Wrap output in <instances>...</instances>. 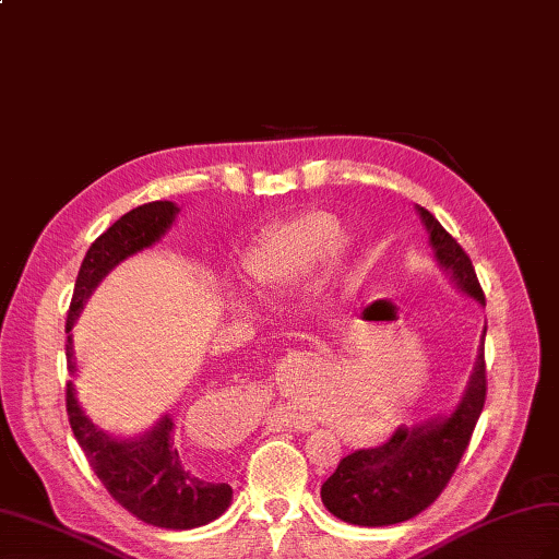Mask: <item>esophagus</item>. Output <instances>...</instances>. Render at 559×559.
Returning a JSON list of instances; mask_svg holds the SVG:
<instances>
[{
	"label": "esophagus",
	"instance_id": "34e87169",
	"mask_svg": "<svg viewBox=\"0 0 559 559\" xmlns=\"http://www.w3.org/2000/svg\"><path fill=\"white\" fill-rule=\"evenodd\" d=\"M276 423L285 429H290V432H309V429H311V418L305 416V413L297 411V408L278 411Z\"/></svg>",
	"mask_w": 559,
	"mask_h": 559
}]
</instances>
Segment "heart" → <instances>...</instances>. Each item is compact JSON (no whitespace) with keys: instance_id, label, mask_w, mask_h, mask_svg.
I'll return each instance as SVG.
<instances>
[{"instance_id":"heart-1","label":"heart","mask_w":559,"mask_h":559,"mask_svg":"<svg viewBox=\"0 0 559 559\" xmlns=\"http://www.w3.org/2000/svg\"><path fill=\"white\" fill-rule=\"evenodd\" d=\"M319 264L317 290L333 295L345 288L352 276L349 238L328 212H302L283 222L254 242L242 257V276L254 288H281L309 276ZM396 423L394 399L382 392H366L356 402V423L349 435L378 439Z\"/></svg>"}]
</instances>
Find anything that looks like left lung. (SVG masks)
I'll use <instances>...</instances> for the list:
<instances>
[{
  "mask_svg": "<svg viewBox=\"0 0 559 559\" xmlns=\"http://www.w3.org/2000/svg\"><path fill=\"white\" fill-rule=\"evenodd\" d=\"M437 266L463 295L484 307V293L465 250L457 246L435 214L416 205ZM481 331L475 366L465 390L449 413L402 425L376 449L342 457L321 486V500L337 520L356 526H390L416 518L449 484L467 449L486 402V364Z\"/></svg>",
  "mask_w": 559,
  "mask_h": 559,
  "instance_id": "left-lung-1",
  "label": "left lung"
}]
</instances>
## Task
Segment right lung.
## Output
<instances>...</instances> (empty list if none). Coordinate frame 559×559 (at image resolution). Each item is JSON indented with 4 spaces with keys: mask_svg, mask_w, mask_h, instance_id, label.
<instances>
[{
    "mask_svg": "<svg viewBox=\"0 0 559 559\" xmlns=\"http://www.w3.org/2000/svg\"><path fill=\"white\" fill-rule=\"evenodd\" d=\"M177 214L179 207L171 200H155V203H146L122 214L108 231L92 242L82 260L66 321V359L70 376L78 373L73 333L70 331H73L80 311L87 305L96 285L127 257L153 248L175 224ZM66 406L73 435L96 477L102 479L108 493L141 522L181 532V528H195L214 522L231 506V486L224 481H207L181 463L175 423H171L169 413L136 437H112L84 413L78 402L73 380H68Z\"/></svg>",
    "mask_w": 559,
    "mask_h": 559,
    "instance_id": "1",
    "label": "right lung"
}]
</instances>
